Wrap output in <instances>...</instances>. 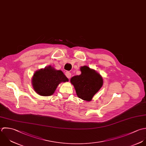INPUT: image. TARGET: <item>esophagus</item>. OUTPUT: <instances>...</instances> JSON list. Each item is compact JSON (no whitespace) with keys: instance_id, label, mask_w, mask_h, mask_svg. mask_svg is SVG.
Instances as JSON below:
<instances>
[{"instance_id":"1","label":"esophagus","mask_w":146,"mask_h":146,"mask_svg":"<svg viewBox=\"0 0 146 146\" xmlns=\"http://www.w3.org/2000/svg\"><path fill=\"white\" fill-rule=\"evenodd\" d=\"M65 76H66V77L68 78H71V76H72V74H71V73H70V72H66V73H65Z\"/></svg>"}]
</instances>
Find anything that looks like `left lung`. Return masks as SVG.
<instances>
[{"label": "left lung", "mask_w": 146, "mask_h": 146, "mask_svg": "<svg viewBox=\"0 0 146 146\" xmlns=\"http://www.w3.org/2000/svg\"><path fill=\"white\" fill-rule=\"evenodd\" d=\"M80 70L81 74L73 77L70 82L80 98L90 101L102 86L103 80L100 74L88 66H82Z\"/></svg>", "instance_id": "left-lung-1"}]
</instances>
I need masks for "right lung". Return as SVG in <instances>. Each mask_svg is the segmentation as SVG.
Instances as JSON below:
<instances>
[{
	"label": "right lung",
	"mask_w": 146,
	"mask_h": 146,
	"mask_svg": "<svg viewBox=\"0 0 146 146\" xmlns=\"http://www.w3.org/2000/svg\"><path fill=\"white\" fill-rule=\"evenodd\" d=\"M68 81L61 70H56L50 66L36 71L32 78V85L35 91L39 95H52L58 85Z\"/></svg>",
	"instance_id": "right-lung-1"
}]
</instances>
